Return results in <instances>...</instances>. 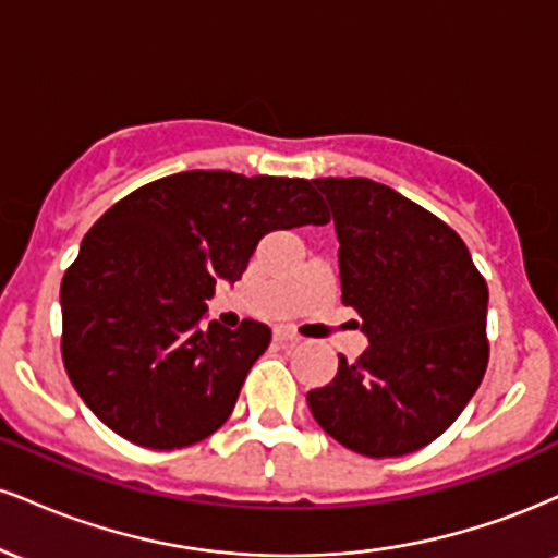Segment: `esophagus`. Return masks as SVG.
<instances>
[{"mask_svg": "<svg viewBox=\"0 0 558 558\" xmlns=\"http://www.w3.org/2000/svg\"><path fill=\"white\" fill-rule=\"evenodd\" d=\"M275 341H278L280 345H296V343H301V336L299 332H293V330H288V328H275Z\"/></svg>", "mask_w": 558, "mask_h": 558, "instance_id": "esophagus-1", "label": "esophagus"}]
</instances>
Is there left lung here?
Returning <instances> with one entry per match:
<instances>
[{
  "instance_id": "1",
  "label": "left lung",
  "mask_w": 558,
  "mask_h": 558,
  "mask_svg": "<svg viewBox=\"0 0 558 558\" xmlns=\"http://www.w3.org/2000/svg\"><path fill=\"white\" fill-rule=\"evenodd\" d=\"M332 209L341 301L369 345L338 354L306 393L330 438L373 459L403 457L448 430L488 367V286L444 220L369 178H315Z\"/></svg>"
}]
</instances>
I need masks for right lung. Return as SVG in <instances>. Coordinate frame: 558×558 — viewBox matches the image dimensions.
I'll return each mask as SVG.
<instances>
[{"instance_id": "obj_1", "label": "right lung", "mask_w": 558, "mask_h": 558, "mask_svg": "<svg viewBox=\"0 0 558 558\" xmlns=\"http://www.w3.org/2000/svg\"><path fill=\"white\" fill-rule=\"evenodd\" d=\"M304 178L189 170L107 209L62 278V362L86 407L131 444H198L233 412L270 328H202L217 280H241L272 230L325 226Z\"/></svg>"}]
</instances>
